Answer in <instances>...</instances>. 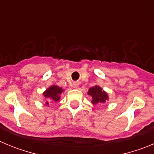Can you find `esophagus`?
Wrapping results in <instances>:
<instances>
[{"label":"esophagus","instance_id":"obj_1","mask_svg":"<svg viewBox=\"0 0 154 154\" xmlns=\"http://www.w3.org/2000/svg\"><path fill=\"white\" fill-rule=\"evenodd\" d=\"M73 86H74V88H77V87L79 86V84L77 83V82H75V83L73 84Z\"/></svg>","mask_w":154,"mask_h":154}]
</instances>
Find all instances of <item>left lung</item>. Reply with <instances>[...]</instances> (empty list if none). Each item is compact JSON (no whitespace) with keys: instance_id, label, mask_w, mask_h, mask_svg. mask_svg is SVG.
<instances>
[{"instance_id":"left-lung-1","label":"left lung","mask_w":154,"mask_h":154,"mask_svg":"<svg viewBox=\"0 0 154 154\" xmlns=\"http://www.w3.org/2000/svg\"><path fill=\"white\" fill-rule=\"evenodd\" d=\"M88 95L92 96V104H103L109 99L108 94L104 90H103V89L99 85H96V86L90 88L88 92Z\"/></svg>"}]
</instances>
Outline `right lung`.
Instances as JSON below:
<instances>
[{
	"mask_svg": "<svg viewBox=\"0 0 154 154\" xmlns=\"http://www.w3.org/2000/svg\"><path fill=\"white\" fill-rule=\"evenodd\" d=\"M64 89H62V88L58 87V85H51L50 86L48 89H46L44 92H43V95H44L45 98H47L48 100H51V102H58L61 98V94L63 92ZM46 105H49L48 101H46L45 103Z\"/></svg>",
	"mask_w": 154,
	"mask_h": 154,
	"instance_id": "obj_1",
	"label": "right lung"
}]
</instances>
